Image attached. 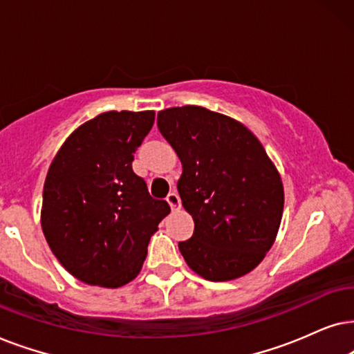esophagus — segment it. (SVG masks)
<instances>
[{
    "label": "esophagus",
    "mask_w": 354,
    "mask_h": 354,
    "mask_svg": "<svg viewBox=\"0 0 354 354\" xmlns=\"http://www.w3.org/2000/svg\"><path fill=\"white\" fill-rule=\"evenodd\" d=\"M167 202L169 204V207H171V210L181 209V199H180V196L176 194V192H169L168 197H167Z\"/></svg>",
    "instance_id": "esophagus-1"
}]
</instances>
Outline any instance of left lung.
<instances>
[{
  "label": "left lung",
  "instance_id": "left-lung-1",
  "mask_svg": "<svg viewBox=\"0 0 354 354\" xmlns=\"http://www.w3.org/2000/svg\"><path fill=\"white\" fill-rule=\"evenodd\" d=\"M160 133L183 165L178 181L194 234L178 244L202 279L228 281L254 270L279 233L283 183L261 140L233 118L204 106L158 111Z\"/></svg>",
  "mask_w": 354,
  "mask_h": 354
}]
</instances>
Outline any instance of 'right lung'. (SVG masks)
I'll return each mask as SVG.
<instances>
[{
	"instance_id": "obj_1",
	"label": "right lung",
	"mask_w": 354,
	"mask_h": 354,
	"mask_svg": "<svg viewBox=\"0 0 354 354\" xmlns=\"http://www.w3.org/2000/svg\"><path fill=\"white\" fill-rule=\"evenodd\" d=\"M155 111H106L64 140L44 186L41 230L61 266L87 285L120 288L139 275L150 236L169 214L133 171Z\"/></svg>"
}]
</instances>
